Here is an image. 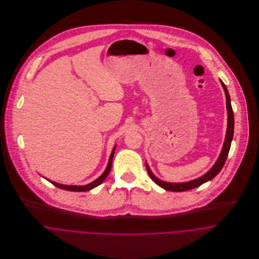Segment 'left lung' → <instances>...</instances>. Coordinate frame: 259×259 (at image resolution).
<instances>
[{
  "mask_svg": "<svg viewBox=\"0 0 259 259\" xmlns=\"http://www.w3.org/2000/svg\"><path fill=\"white\" fill-rule=\"evenodd\" d=\"M221 83L224 88L225 94H226V99H227V110H228V127H227V134H226V138H225V142L223 145V149L222 152L220 154V156L218 158V160L215 161L214 165L206 172L205 175H203L202 177L195 179L193 181H189V182H184V183H168V182H164L159 180L157 177H155L154 174L151 171L149 165L146 163V167L148 170V174L150 176V178L152 179V181L157 184L159 187L163 188L164 190L167 191H171V192H184V191H188V190H192L195 189L199 186H201L202 184L211 181L214 177H217L219 175V172L222 170V168L225 165V162L227 160L228 154L231 148V144H232V140H233V136H234V113H233V108L231 105V98H230V94L228 92V89L226 87V84L221 80Z\"/></svg>",
  "mask_w": 259,
  "mask_h": 259,
  "instance_id": "left-lung-1",
  "label": "left lung"
}]
</instances>
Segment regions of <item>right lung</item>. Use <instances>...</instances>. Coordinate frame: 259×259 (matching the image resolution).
I'll return each mask as SVG.
<instances>
[{"label":"right lung","instance_id":"right-lung-1","mask_svg":"<svg viewBox=\"0 0 259 259\" xmlns=\"http://www.w3.org/2000/svg\"><path fill=\"white\" fill-rule=\"evenodd\" d=\"M114 152H115V147L113 148L112 152H111V155L109 157V161H108V164H107V167L105 169V171L103 172L97 180H95L94 182L88 184V185H84V186H68V185H62V184H58V183H55L53 181H50L48 180L50 183L53 184L54 186L60 188V189H63V190H67V191H71V192H87V191H90L94 188H96L97 186H99L100 184H102L103 182H104V180L107 178V176L109 175L110 170H111V165H112V159H113V155H114ZM46 179V178H45Z\"/></svg>","mask_w":259,"mask_h":259}]
</instances>
